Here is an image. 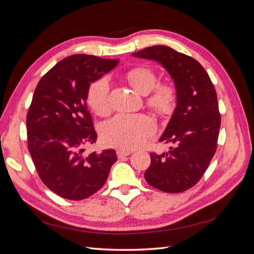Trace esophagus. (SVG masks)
<instances>
[{
    "instance_id": "34e87169",
    "label": "esophagus",
    "mask_w": 254,
    "mask_h": 254,
    "mask_svg": "<svg viewBox=\"0 0 254 254\" xmlns=\"http://www.w3.org/2000/svg\"><path fill=\"white\" fill-rule=\"evenodd\" d=\"M131 153H132V150H123V149H118L117 150V155H118L119 159L131 155Z\"/></svg>"
}]
</instances>
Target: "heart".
Listing matches in <instances>:
<instances>
[{
  "label": "heart",
  "mask_w": 254,
  "mask_h": 254,
  "mask_svg": "<svg viewBox=\"0 0 254 254\" xmlns=\"http://www.w3.org/2000/svg\"><path fill=\"white\" fill-rule=\"evenodd\" d=\"M126 78L130 86L142 95L148 94L157 82L155 72L146 66L132 68L127 73ZM153 89L147 98V105L159 114L172 113L177 103L175 87L171 83H160ZM88 103L98 114H105L109 111L108 79L101 78L91 84ZM153 131L155 124L146 115L118 114L103 125L102 139L107 145L128 150L141 145Z\"/></svg>",
  "instance_id": "b5f03b06"
}]
</instances>
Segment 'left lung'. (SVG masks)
<instances>
[{
  "label": "left lung",
  "mask_w": 254,
  "mask_h": 254,
  "mask_svg": "<svg viewBox=\"0 0 254 254\" xmlns=\"http://www.w3.org/2000/svg\"><path fill=\"white\" fill-rule=\"evenodd\" d=\"M131 55L156 61L174 81L176 108L159 139L174 146L166 152L150 153L144 177L152 188L181 193L200 180L216 151L220 128L216 91L197 60L170 47L153 45Z\"/></svg>",
  "instance_id": "1"
}]
</instances>
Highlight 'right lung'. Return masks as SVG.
I'll return each mask as SVG.
<instances>
[{
    "label": "right lung",
    "instance_id": "add662e5",
    "mask_svg": "<svg viewBox=\"0 0 254 254\" xmlns=\"http://www.w3.org/2000/svg\"><path fill=\"white\" fill-rule=\"evenodd\" d=\"M118 59L72 55L38 82L26 118L28 150L42 182L68 200L102 189L118 160L113 149L84 152L97 134L87 107L90 84L118 65Z\"/></svg>",
    "mask_w": 254,
    "mask_h": 254
}]
</instances>
